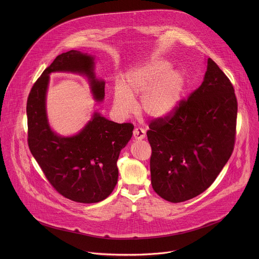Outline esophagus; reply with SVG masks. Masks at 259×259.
Here are the masks:
<instances>
[{
	"label": "esophagus",
	"instance_id": "esophagus-1",
	"mask_svg": "<svg viewBox=\"0 0 259 259\" xmlns=\"http://www.w3.org/2000/svg\"><path fill=\"white\" fill-rule=\"evenodd\" d=\"M134 138L136 140H144L146 138V131L142 127H137L134 131Z\"/></svg>",
	"mask_w": 259,
	"mask_h": 259
}]
</instances>
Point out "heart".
<instances>
[{
	"label": "heart",
	"instance_id": "heart-1",
	"mask_svg": "<svg viewBox=\"0 0 259 259\" xmlns=\"http://www.w3.org/2000/svg\"><path fill=\"white\" fill-rule=\"evenodd\" d=\"M163 60H152L128 71L113 93V108L121 116L137 110V97L141 96L140 111L151 118H164L178 109L185 88L184 74L169 70Z\"/></svg>",
	"mask_w": 259,
	"mask_h": 259
}]
</instances>
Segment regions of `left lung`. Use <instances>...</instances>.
Listing matches in <instances>:
<instances>
[{
	"instance_id": "left-lung-1",
	"label": "left lung",
	"mask_w": 259,
	"mask_h": 259,
	"mask_svg": "<svg viewBox=\"0 0 259 259\" xmlns=\"http://www.w3.org/2000/svg\"><path fill=\"white\" fill-rule=\"evenodd\" d=\"M236 117L233 85L209 58L200 87L174 113L148 125L153 190L174 203L206 190L233 151Z\"/></svg>"
}]
</instances>
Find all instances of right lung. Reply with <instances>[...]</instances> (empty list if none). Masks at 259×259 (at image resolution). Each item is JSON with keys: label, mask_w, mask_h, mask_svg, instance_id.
Segmentation results:
<instances>
[{"label": "right lung", "mask_w": 259, "mask_h": 259, "mask_svg": "<svg viewBox=\"0 0 259 259\" xmlns=\"http://www.w3.org/2000/svg\"><path fill=\"white\" fill-rule=\"evenodd\" d=\"M95 58L78 51L59 55L34 83L27 102L28 145L49 183L63 196L81 203L107 198L117 183L116 161L133 136L134 124L117 123L99 112L75 136L61 137L48 122L46 95L50 74L72 72L88 76L97 102L105 98V81L94 73Z\"/></svg>", "instance_id": "obj_1"}]
</instances>
